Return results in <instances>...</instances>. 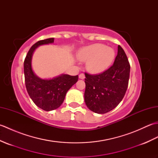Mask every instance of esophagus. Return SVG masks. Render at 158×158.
Instances as JSON below:
<instances>
[{"instance_id": "esophagus-1", "label": "esophagus", "mask_w": 158, "mask_h": 158, "mask_svg": "<svg viewBox=\"0 0 158 158\" xmlns=\"http://www.w3.org/2000/svg\"><path fill=\"white\" fill-rule=\"evenodd\" d=\"M79 78L80 79H85V75L83 73H81L80 75H79Z\"/></svg>"}]
</instances>
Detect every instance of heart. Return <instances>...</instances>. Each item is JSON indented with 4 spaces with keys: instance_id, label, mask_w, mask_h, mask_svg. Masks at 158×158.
<instances>
[{
    "instance_id": "1",
    "label": "heart",
    "mask_w": 158,
    "mask_h": 158,
    "mask_svg": "<svg viewBox=\"0 0 158 158\" xmlns=\"http://www.w3.org/2000/svg\"><path fill=\"white\" fill-rule=\"evenodd\" d=\"M77 58L86 62V69L92 74H100L108 69L115 59V53L110 47L95 43L83 47L77 52Z\"/></svg>"
}]
</instances>
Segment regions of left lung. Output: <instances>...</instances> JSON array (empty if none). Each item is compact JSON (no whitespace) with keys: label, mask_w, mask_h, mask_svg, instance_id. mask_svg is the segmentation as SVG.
<instances>
[{"label":"left lung","mask_w":158,"mask_h":158,"mask_svg":"<svg viewBox=\"0 0 158 158\" xmlns=\"http://www.w3.org/2000/svg\"><path fill=\"white\" fill-rule=\"evenodd\" d=\"M130 70L126 53L118 45L115 62L108 70L96 75L85 73L84 98L88 108L98 114L106 113L115 109L126 94Z\"/></svg>","instance_id":"1"}]
</instances>
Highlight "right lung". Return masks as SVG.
Masks as SVG:
<instances>
[{
	"label": "right lung",
	"instance_id": "right-lung-1",
	"mask_svg": "<svg viewBox=\"0 0 158 158\" xmlns=\"http://www.w3.org/2000/svg\"><path fill=\"white\" fill-rule=\"evenodd\" d=\"M53 42L54 38H49L36 43L30 49L23 63L26 88L28 94L36 106L46 111L55 110L61 106L67 92L78 81V75L66 74L52 79H41L33 71L32 58L36 49Z\"/></svg>",
	"mask_w": 158,
	"mask_h": 158
}]
</instances>
